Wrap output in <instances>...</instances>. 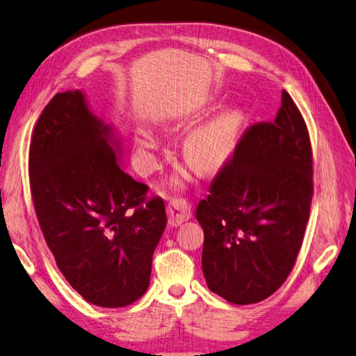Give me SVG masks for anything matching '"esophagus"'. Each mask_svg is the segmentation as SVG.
Instances as JSON below:
<instances>
[{
  "mask_svg": "<svg viewBox=\"0 0 356 356\" xmlns=\"http://www.w3.org/2000/svg\"><path fill=\"white\" fill-rule=\"evenodd\" d=\"M168 217L171 227H179L184 222L191 218V207L187 200L172 198L168 202Z\"/></svg>",
  "mask_w": 356,
  "mask_h": 356,
  "instance_id": "esophagus-1",
  "label": "esophagus"
}]
</instances>
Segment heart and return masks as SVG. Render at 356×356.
Returning <instances> with one entry per match:
<instances>
[{
	"instance_id": "b5f03b06",
	"label": "heart",
	"mask_w": 356,
	"mask_h": 356,
	"mask_svg": "<svg viewBox=\"0 0 356 356\" xmlns=\"http://www.w3.org/2000/svg\"><path fill=\"white\" fill-rule=\"evenodd\" d=\"M236 122L231 117H220L191 131L184 143V156L200 171H212L227 160L234 144ZM138 145L145 161L152 163L149 152L155 147V139L147 131H140Z\"/></svg>"
}]
</instances>
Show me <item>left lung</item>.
Wrapping results in <instances>:
<instances>
[{
	"mask_svg": "<svg viewBox=\"0 0 356 356\" xmlns=\"http://www.w3.org/2000/svg\"><path fill=\"white\" fill-rule=\"evenodd\" d=\"M312 171L307 125L284 90L275 120L245 129L196 207L211 291L245 306L280 289L302 245Z\"/></svg>",
	"mask_w": 356,
	"mask_h": 356,
	"instance_id": "8db88e82",
	"label": "left lung"
}]
</instances>
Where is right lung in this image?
Here are the masks:
<instances>
[{
  "mask_svg": "<svg viewBox=\"0 0 356 356\" xmlns=\"http://www.w3.org/2000/svg\"><path fill=\"white\" fill-rule=\"evenodd\" d=\"M111 138L81 90L56 93L33 129L28 171L56 266L83 300L115 309L147 291L168 218L160 196L118 166Z\"/></svg>",
  "mask_w": 356,
  "mask_h": 356,
  "instance_id": "add662e5",
  "label": "right lung"
}]
</instances>
